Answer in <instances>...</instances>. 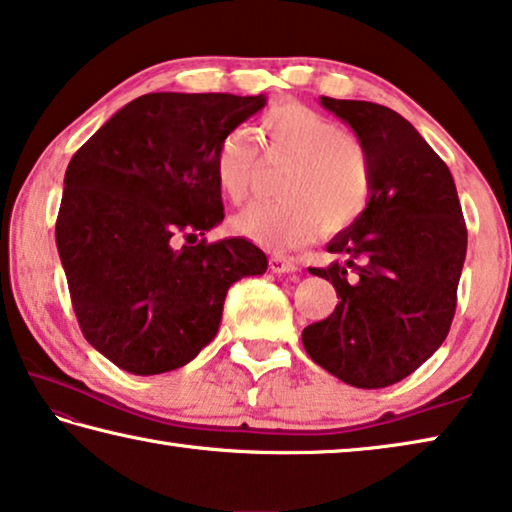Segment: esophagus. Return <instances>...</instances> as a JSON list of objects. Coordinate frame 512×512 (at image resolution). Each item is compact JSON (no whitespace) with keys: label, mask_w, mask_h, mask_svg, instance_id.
I'll return each instance as SVG.
<instances>
[{"label":"esophagus","mask_w":512,"mask_h":512,"mask_svg":"<svg viewBox=\"0 0 512 512\" xmlns=\"http://www.w3.org/2000/svg\"><path fill=\"white\" fill-rule=\"evenodd\" d=\"M268 268H271L273 273H280V275L298 271L296 262H293V259H289V257H282V255H273L271 259H268Z\"/></svg>","instance_id":"esophagus-1"}]
</instances>
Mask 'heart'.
Here are the masks:
<instances>
[{
    "label": "heart",
    "mask_w": 512,
    "mask_h": 512,
    "mask_svg": "<svg viewBox=\"0 0 512 512\" xmlns=\"http://www.w3.org/2000/svg\"><path fill=\"white\" fill-rule=\"evenodd\" d=\"M268 158H291L277 201H253L230 219V228L266 250L298 248L320 230L341 232L357 223L375 192L368 146L323 112L282 103L259 124ZM259 151L246 128L223 135L214 153L221 194L241 201L253 183Z\"/></svg>",
    "instance_id": "heart-1"
}]
</instances>
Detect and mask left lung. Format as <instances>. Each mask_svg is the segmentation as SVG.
<instances>
[{
    "label": "left lung",
    "instance_id": "obj_1",
    "mask_svg": "<svg viewBox=\"0 0 512 512\" xmlns=\"http://www.w3.org/2000/svg\"><path fill=\"white\" fill-rule=\"evenodd\" d=\"M368 146L375 192L361 219L327 244L339 259L311 275L334 284L339 305L302 329L329 375L386 388L418 370L452 327L467 228L447 164L395 110L320 97Z\"/></svg>",
    "mask_w": 512,
    "mask_h": 512
}]
</instances>
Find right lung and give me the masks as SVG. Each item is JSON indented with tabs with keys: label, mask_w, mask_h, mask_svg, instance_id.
<instances>
[{
	"label": "right lung",
	"mask_w": 512,
	"mask_h": 512,
	"mask_svg": "<svg viewBox=\"0 0 512 512\" xmlns=\"http://www.w3.org/2000/svg\"><path fill=\"white\" fill-rule=\"evenodd\" d=\"M264 106V94H144L69 160L58 255L83 336L121 370L185 366L219 332L232 284L266 271L248 239L194 244L223 221L216 146Z\"/></svg>",
	"instance_id": "obj_1"
}]
</instances>
